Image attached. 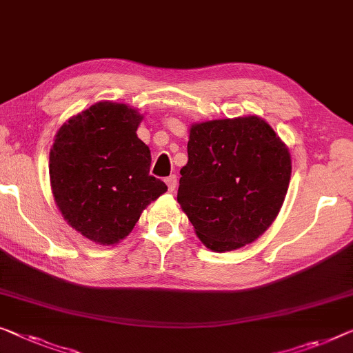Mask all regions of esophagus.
<instances>
[{
    "label": "esophagus",
    "mask_w": 353,
    "mask_h": 353,
    "mask_svg": "<svg viewBox=\"0 0 353 353\" xmlns=\"http://www.w3.org/2000/svg\"><path fill=\"white\" fill-rule=\"evenodd\" d=\"M166 185H168V190L170 192H174L176 190V185H177V177L176 176H170L166 177Z\"/></svg>",
    "instance_id": "34e87169"
}]
</instances>
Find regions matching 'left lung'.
Returning a JSON list of instances; mask_svg holds the SVG:
<instances>
[{"mask_svg": "<svg viewBox=\"0 0 353 353\" xmlns=\"http://www.w3.org/2000/svg\"><path fill=\"white\" fill-rule=\"evenodd\" d=\"M187 152L177 201L203 244L230 252L260 238L292 176L290 152L274 130L256 115L194 123Z\"/></svg>", "mask_w": 353, "mask_h": 353, "instance_id": "left-lung-1", "label": "left lung"}]
</instances>
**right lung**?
<instances>
[{
	"instance_id": "right-lung-1",
	"label": "right lung",
	"mask_w": 353,
	"mask_h": 353,
	"mask_svg": "<svg viewBox=\"0 0 353 353\" xmlns=\"http://www.w3.org/2000/svg\"><path fill=\"white\" fill-rule=\"evenodd\" d=\"M141 120L143 115L126 104L99 101L55 134L52 193L66 222L93 243H119L168 190L149 174L150 150L136 134Z\"/></svg>"
}]
</instances>
